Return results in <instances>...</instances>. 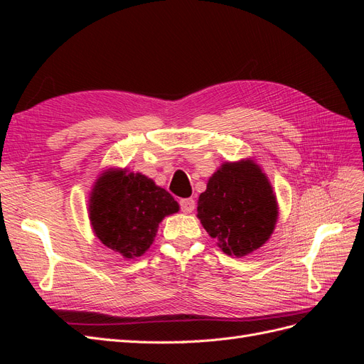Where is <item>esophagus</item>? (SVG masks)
Listing matches in <instances>:
<instances>
[{
  "mask_svg": "<svg viewBox=\"0 0 364 364\" xmlns=\"http://www.w3.org/2000/svg\"><path fill=\"white\" fill-rule=\"evenodd\" d=\"M179 203H181V209L185 214L193 213L194 208H196V202L193 199H182Z\"/></svg>",
  "mask_w": 364,
  "mask_h": 364,
  "instance_id": "esophagus-1",
  "label": "esophagus"
}]
</instances>
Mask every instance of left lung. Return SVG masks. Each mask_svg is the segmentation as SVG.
<instances>
[{
	"label": "left lung",
	"instance_id": "left-lung-1",
	"mask_svg": "<svg viewBox=\"0 0 364 364\" xmlns=\"http://www.w3.org/2000/svg\"><path fill=\"white\" fill-rule=\"evenodd\" d=\"M197 217L226 255L241 258L259 249L273 234L277 196L252 159L226 162L209 178L197 202Z\"/></svg>",
	"mask_w": 364,
	"mask_h": 364
}]
</instances>
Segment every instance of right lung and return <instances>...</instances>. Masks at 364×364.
<instances>
[{"mask_svg":"<svg viewBox=\"0 0 364 364\" xmlns=\"http://www.w3.org/2000/svg\"><path fill=\"white\" fill-rule=\"evenodd\" d=\"M179 211L173 196L147 176L126 168L100 174L90 196V220L102 243L124 258L141 257L164 217Z\"/></svg>","mask_w":364,"mask_h":364,"instance_id":"obj_1","label":"right lung"}]
</instances>
